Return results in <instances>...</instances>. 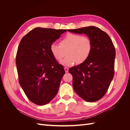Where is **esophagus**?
Here are the masks:
<instances>
[{"label":"esophagus","mask_w":130,"mask_h":130,"mask_svg":"<svg viewBox=\"0 0 130 130\" xmlns=\"http://www.w3.org/2000/svg\"><path fill=\"white\" fill-rule=\"evenodd\" d=\"M64 70H65L66 73H68V70H69V69L67 67H65L64 68Z\"/></svg>","instance_id":"34e87169"}]
</instances>
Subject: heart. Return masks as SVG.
Returning <instances> with one entry per match:
<instances>
[{
    "label": "heart",
    "instance_id": "heart-1",
    "mask_svg": "<svg viewBox=\"0 0 130 130\" xmlns=\"http://www.w3.org/2000/svg\"><path fill=\"white\" fill-rule=\"evenodd\" d=\"M50 49L54 58L59 62L62 61L66 54L67 55L61 63L71 66L76 62L81 64L87 60L92 52V44L87 36L69 33L61 40L60 45L53 43Z\"/></svg>",
    "mask_w": 130,
    "mask_h": 130
}]
</instances>
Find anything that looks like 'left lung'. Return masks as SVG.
<instances>
[{"label":"left lung","instance_id":"8db88e82","mask_svg":"<svg viewBox=\"0 0 130 130\" xmlns=\"http://www.w3.org/2000/svg\"><path fill=\"white\" fill-rule=\"evenodd\" d=\"M75 34H86L91 40L92 49L88 59L70 68L74 91L82 99L94 102L103 98L115 74L116 50L111 38L94 26L68 30Z\"/></svg>","mask_w":130,"mask_h":130}]
</instances>
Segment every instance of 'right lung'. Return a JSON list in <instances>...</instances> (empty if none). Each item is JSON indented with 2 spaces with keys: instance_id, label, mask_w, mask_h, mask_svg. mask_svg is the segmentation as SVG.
Wrapping results in <instances>:
<instances>
[{
  "instance_id": "1",
  "label": "right lung",
  "mask_w": 130,
  "mask_h": 130,
  "mask_svg": "<svg viewBox=\"0 0 130 130\" xmlns=\"http://www.w3.org/2000/svg\"><path fill=\"white\" fill-rule=\"evenodd\" d=\"M66 31L36 27L19 43L15 59L19 82L27 98L35 104H47L58 91L65 72L50 48Z\"/></svg>"
}]
</instances>
